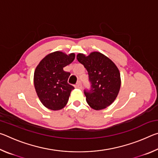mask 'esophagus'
<instances>
[{"label":"esophagus","mask_w":158,"mask_h":158,"mask_svg":"<svg viewBox=\"0 0 158 158\" xmlns=\"http://www.w3.org/2000/svg\"><path fill=\"white\" fill-rule=\"evenodd\" d=\"M75 88H77V89H82V84H81V81L77 82V84L75 85Z\"/></svg>","instance_id":"34e87169"}]
</instances>
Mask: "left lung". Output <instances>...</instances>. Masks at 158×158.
Wrapping results in <instances>:
<instances>
[{
	"instance_id": "obj_1",
	"label": "left lung",
	"mask_w": 158,
	"mask_h": 158,
	"mask_svg": "<svg viewBox=\"0 0 158 158\" xmlns=\"http://www.w3.org/2000/svg\"><path fill=\"white\" fill-rule=\"evenodd\" d=\"M77 58L86 69L90 89L84 90L86 102L95 110L111 105L116 100L121 88V74L111 60L100 52H92L85 56L79 53Z\"/></svg>"
}]
</instances>
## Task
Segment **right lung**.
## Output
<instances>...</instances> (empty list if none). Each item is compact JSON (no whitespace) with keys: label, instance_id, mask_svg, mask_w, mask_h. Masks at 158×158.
Wrapping results in <instances>:
<instances>
[{"label":"right lung","instance_id":"1","mask_svg":"<svg viewBox=\"0 0 158 158\" xmlns=\"http://www.w3.org/2000/svg\"><path fill=\"white\" fill-rule=\"evenodd\" d=\"M74 58V53L67 55L55 52L46 56L37 66L34 73L35 89L40 100L47 109L60 110L68 103L74 88L68 83L70 73L64 71L63 68Z\"/></svg>","mask_w":158,"mask_h":158}]
</instances>
